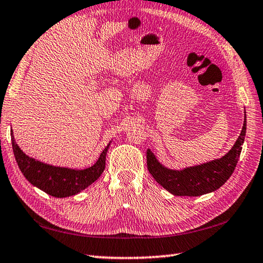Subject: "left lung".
I'll list each match as a JSON object with an SVG mask.
<instances>
[{"label":"left lung","instance_id":"obj_1","mask_svg":"<svg viewBox=\"0 0 263 263\" xmlns=\"http://www.w3.org/2000/svg\"><path fill=\"white\" fill-rule=\"evenodd\" d=\"M246 135V115L242 129L234 146L223 157L200 165L172 170L163 166L150 148L146 151L147 170L159 184L174 196L197 197L219 189L234 173Z\"/></svg>","mask_w":263,"mask_h":263}]
</instances>
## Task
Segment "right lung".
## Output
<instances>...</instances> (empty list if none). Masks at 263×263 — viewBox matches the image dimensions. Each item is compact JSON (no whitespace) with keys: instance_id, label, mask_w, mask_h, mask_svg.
<instances>
[{"instance_id":"obj_1","label":"right lung","mask_w":263,"mask_h":263,"mask_svg":"<svg viewBox=\"0 0 263 263\" xmlns=\"http://www.w3.org/2000/svg\"><path fill=\"white\" fill-rule=\"evenodd\" d=\"M11 142L18 167L22 171L23 175L26 177V180L34 186L39 187L40 190L56 198L78 195L79 192L92 184L104 172L106 152L112 143V141L108 143L92 166L78 170V168L49 165V163L27 156L16 143L12 129Z\"/></svg>"}]
</instances>
